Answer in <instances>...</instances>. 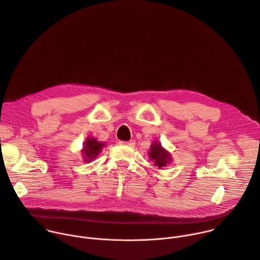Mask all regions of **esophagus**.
Masks as SVG:
<instances>
[{
  "label": "esophagus",
  "mask_w": 260,
  "mask_h": 260,
  "mask_svg": "<svg viewBox=\"0 0 260 260\" xmlns=\"http://www.w3.org/2000/svg\"><path fill=\"white\" fill-rule=\"evenodd\" d=\"M119 144L124 145V146H128V147H133V146L135 145V142H134V141H130V142H119Z\"/></svg>",
  "instance_id": "34e87169"
}]
</instances>
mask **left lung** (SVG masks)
Returning <instances> with one entry per match:
<instances>
[{
    "instance_id": "left-lung-1",
    "label": "left lung",
    "mask_w": 260,
    "mask_h": 260,
    "mask_svg": "<svg viewBox=\"0 0 260 260\" xmlns=\"http://www.w3.org/2000/svg\"><path fill=\"white\" fill-rule=\"evenodd\" d=\"M148 155L150 157V160L154 162V166L158 167L159 169L165 168L167 165H170L173 161L171 153L168 150H166L161 146L160 142L158 141L153 142L151 144Z\"/></svg>"
}]
</instances>
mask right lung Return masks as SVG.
Masks as SVG:
<instances>
[{
  "instance_id": "1",
  "label": "right lung",
  "mask_w": 260,
  "mask_h": 260,
  "mask_svg": "<svg viewBox=\"0 0 260 260\" xmlns=\"http://www.w3.org/2000/svg\"><path fill=\"white\" fill-rule=\"evenodd\" d=\"M106 145L103 142H99L96 138H93L92 136H88L83 144V148L81 150L83 160L84 162H90L94 160V158L101 153L102 149Z\"/></svg>"
}]
</instances>
